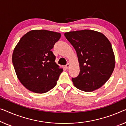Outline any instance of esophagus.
Wrapping results in <instances>:
<instances>
[{
  "label": "esophagus",
  "instance_id": "34e87169",
  "mask_svg": "<svg viewBox=\"0 0 126 126\" xmlns=\"http://www.w3.org/2000/svg\"><path fill=\"white\" fill-rule=\"evenodd\" d=\"M69 66H70V64H69V63H67V64H66V65H65V68H66V69H67L69 68Z\"/></svg>",
  "mask_w": 126,
  "mask_h": 126
}]
</instances>
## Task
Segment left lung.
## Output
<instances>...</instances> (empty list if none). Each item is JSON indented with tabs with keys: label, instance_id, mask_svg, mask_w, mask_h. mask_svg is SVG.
<instances>
[{
	"label": "left lung",
	"instance_id": "8db88e82",
	"mask_svg": "<svg viewBox=\"0 0 126 126\" xmlns=\"http://www.w3.org/2000/svg\"><path fill=\"white\" fill-rule=\"evenodd\" d=\"M76 50L80 73L72 81L84 92L101 88L110 78L115 67V56L111 43L102 33L82 30L64 33Z\"/></svg>",
	"mask_w": 126,
	"mask_h": 126
}]
</instances>
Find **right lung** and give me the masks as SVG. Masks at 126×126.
Masks as SVG:
<instances>
[{"label":"right lung","instance_id":"add662e5","mask_svg":"<svg viewBox=\"0 0 126 126\" xmlns=\"http://www.w3.org/2000/svg\"><path fill=\"white\" fill-rule=\"evenodd\" d=\"M61 34L33 30L21 37L14 48L12 63L17 78L30 91L44 93L57 84L62 68L51 51Z\"/></svg>","mask_w":126,"mask_h":126}]
</instances>
